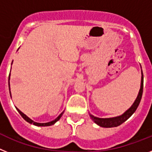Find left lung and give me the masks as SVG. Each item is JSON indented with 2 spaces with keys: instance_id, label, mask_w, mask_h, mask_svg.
I'll use <instances>...</instances> for the list:
<instances>
[{
  "instance_id": "1",
  "label": "left lung",
  "mask_w": 152,
  "mask_h": 152,
  "mask_svg": "<svg viewBox=\"0 0 152 152\" xmlns=\"http://www.w3.org/2000/svg\"><path fill=\"white\" fill-rule=\"evenodd\" d=\"M143 73H142V77H141V85L140 89H139V94L137 96L136 99L132 103V105L129 107V108L123 113L122 115L118 116H115V117H110V118H99L96 116H93L92 114L90 113V116H91V119L94 122L96 125L99 126H101L103 128H112V127H116V126H119V125L123 124L124 122H126L130 116L135 112L136 109L139 107V103H140L141 99H142V92H143Z\"/></svg>"
}]
</instances>
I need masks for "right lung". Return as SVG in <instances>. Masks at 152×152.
<instances>
[{"instance_id":"1","label":"right lung","mask_w":152,"mask_h":152,"mask_svg":"<svg viewBox=\"0 0 152 152\" xmlns=\"http://www.w3.org/2000/svg\"><path fill=\"white\" fill-rule=\"evenodd\" d=\"M19 49H20V48H19ZM12 63H13V61H12ZM10 75H9V91H10V97H11V93H10ZM16 109H17V111H18V112H19V113L20 114L21 116H22V117L23 118V119H25V120H26V122H28V123H30V124L35 125V126H52V125H54L55 123H56V122L58 121V120H59L60 118L61 117V116H62L63 113H64V110L63 111V112L61 113V114H60L59 116H58V117L56 118V119H55L54 120H52V121L49 122V123H36V122H34V121H33V120H32V119H31L30 118H29L27 116H26V114H24L23 113L21 112V111L20 110H19V109L17 108V107H16Z\"/></svg>"}]
</instances>
